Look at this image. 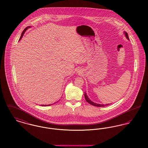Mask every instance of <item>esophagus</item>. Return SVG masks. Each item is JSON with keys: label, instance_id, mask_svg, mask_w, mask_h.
<instances>
[{"label": "esophagus", "instance_id": "esophagus-1", "mask_svg": "<svg viewBox=\"0 0 148 148\" xmlns=\"http://www.w3.org/2000/svg\"><path fill=\"white\" fill-rule=\"evenodd\" d=\"M77 71V73H81V72H80V71Z\"/></svg>", "mask_w": 148, "mask_h": 148}]
</instances>
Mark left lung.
Returning a JSON list of instances; mask_svg holds the SVG:
<instances>
[{
    "mask_svg": "<svg viewBox=\"0 0 148 148\" xmlns=\"http://www.w3.org/2000/svg\"><path fill=\"white\" fill-rule=\"evenodd\" d=\"M124 34H125V36H126V38H127V39L128 40H129V36H128V35H127V32H124ZM84 97L85 98V100H86V101L88 103L92 105V106H98V107H103V106H108V105L110 104H105V105H104V104H100L95 103L92 102V100H90V99L88 98V97L87 96V95H86V92H84Z\"/></svg>",
    "mask_w": 148,
    "mask_h": 148,
    "instance_id": "obj_1",
    "label": "left lung"
}]
</instances>
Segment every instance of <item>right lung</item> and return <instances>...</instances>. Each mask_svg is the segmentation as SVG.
Returning a JSON list of instances; mask_svg holds the SVG:
<instances>
[{
  "instance_id": "obj_1",
  "label": "right lung",
  "mask_w": 148,
  "mask_h": 148,
  "mask_svg": "<svg viewBox=\"0 0 148 148\" xmlns=\"http://www.w3.org/2000/svg\"><path fill=\"white\" fill-rule=\"evenodd\" d=\"M29 28H30V27H27L26 28H25V29L23 31V32H22V33H21V38H20V40L21 39L22 36L24 35V33L25 32V31H26ZM55 103H56V102ZM55 103H54V104H54ZM51 105H52V104H49V105H41V106H51Z\"/></svg>"
}]
</instances>
